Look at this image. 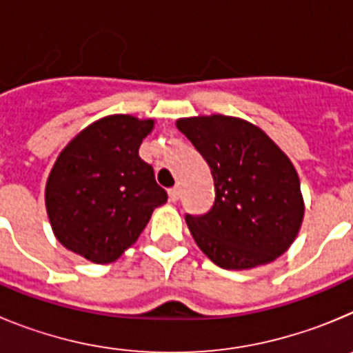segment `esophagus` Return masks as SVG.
<instances>
[{
	"label": "esophagus",
	"instance_id": "1",
	"mask_svg": "<svg viewBox=\"0 0 353 353\" xmlns=\"http://www.w3.org/2000/svg\"><path fill=\"white\" fill-rule=\"evenodd\" d=\"M168 194H170V201H179V198H180V189L179 187H171L170 191H168Z\"/></svg>",
	"mask_w": 353,
	"mask_h": 353
}]
</instances>
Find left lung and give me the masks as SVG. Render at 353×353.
Here are the masks:
<instances>
[{"mask_svg":"<svg viewBox=\"0 0 353 353\" xmlns=\"http://www.w3.org/2000/svg\"><path fill=\"white\" fill-rule=\"evenodd\" d=\"M210 166L215 199L203 215H185L192 239L221 269L270 263L292 245L304 217L301 180L272 139L224 114L176 120Z\"/></svg>","mask_w":353,"mask_h":353,"instance_id":"obj_1","label":"left lung"}]
</instances>
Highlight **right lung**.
Here are the masks:
<instances>
[{
  "mask_svg": "<svg viewBox=\"0 0 353 353\" xmlns=\"http://www.w3.org/2000/svg\"><path fill=\"white\" fill-rule=\"evenodd\" d=\"M154 120L111 114L93 121L56 159L46 185L52 232L68 251L111 263L168 201L154 168L139 157Z\"/></svg>",
  "mask_w": 353,
  "mask_h": 353,
  "instance_id": "add662e5",
  "label": "right lung"
}]
</instances>
